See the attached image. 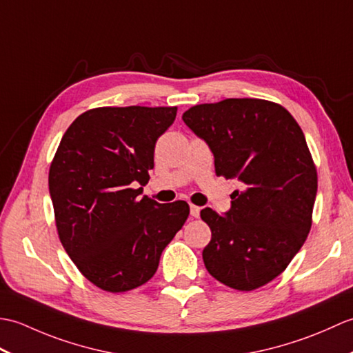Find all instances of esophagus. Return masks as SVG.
Here are the masks:
<instances>
[{
    "instance_id": "1",
    "label": "esophagus",
    "mask_w": 353,
    "mask_h": 353,
    "mask_svg": "<svg viewBox=\"0 0 353 353\" xmlns=\"http://www.w3.org/2000/svg\"><path fill=\"white\" fill-rule=\"evenodd\" d=\"M190 209H191V216H194V219H197V216L200 215V208L191 203V205H190Z\"/></svg>"
}]
</instances>
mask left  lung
I'll return each instance as SVG.
<instances>
[{
    "instance_id": "8db88e82",
    "label": "left lung",
    "mask_w": 353,
    "mask_h": 353,
    "mask_svg": "<svg viewBox=\"0 0 353 353\" xmlns=\"http://www.w3.org/2000/svg\"><path fill=\"white\" fill-rule=\"evenodd\" d=\"M182 119L212 150L215 174L243 183L226 215L201 209L212 232L205 267L234 290L264 287L311 230L317 170L301 125L281 104L261 99L197 104Z\"/></svg>"
}]
</instances>
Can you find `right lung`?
Listing matches in <instances>:
<instances>
[{
	"mask_svg": "<svg viewBox=\"0 0 353 353\" xmlns=\"http://www.w3.org/2000/svg\"><path fill=\"white\" fill-rule=\"evenodd\" d=\"M177 108H95L74 119L48 172L57 235L79 272L108 292L152 279L165 247L190 215L183 200L138 199L157 138Z\"/></svg>",
	"mask_w": 353,
	"mask_h": 353,
	"instance_id": "obj_1",
	"label": "right lung"
}]
</instances>
